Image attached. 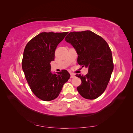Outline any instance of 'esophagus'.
I'll return each instance as SVG.
<instances>
[{
  "mask_svg": "<svg viewBox=\"0 0 133 133\" xmlns=\"http://www.w3.org/2000/svg\"><path fill=\"white\" fill-rule=\"evenodd\" d=\"M75 77V74L70 73V77H71V78H73V77Z\"/></svg>",
  "mask_w": 133,
  "mask_h": 133,
  "instance_id": "34e87169",
  "label": "esophagus"
}]
</instances>
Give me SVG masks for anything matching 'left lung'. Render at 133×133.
I'll return each mask as SVG.
<instances>
[{
	"mask_svg": "<svg viewBox=\"0 0 133 133\" xmlns=\"http://www.w3.org/2000/svg\"><path fill=\"white\" fill-rule=\"evenodd\" d=\"M65 40L77 51L78 64L89 69L86 75H76L82 80V84L77 87L78 92L86 99L97 98L105 91L114 68L109 44L90 30L70 32Z\"/></svg>",
	"mask_w": 133,
	"mask_h": 133,
	"instance_id": "8db88e82",
	"label": "left lung"
}]
</instances>
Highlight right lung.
I'll return each mask as SVG.
<instances>
[{
  "label": "right lung",
  "instance_id": "obj_1",
  "mask_svg": "<svg viewBox=\"0 0 133 133\" xmlns=\"http://www.w3.org/2000/svg\"><path fill=\"white\" fill-rule=\"evenodd\" d=\"M68 32H42L29 41L24 48L22 65L26 79L35 95L45 102L57 98L70 77L66 70L50 71L57 45Z\"/></svg>",
  "mask_w": 133,
  "mask_h": 133
}]
</instances>
